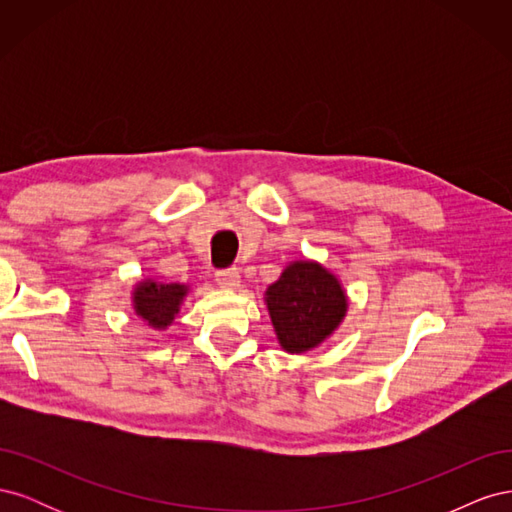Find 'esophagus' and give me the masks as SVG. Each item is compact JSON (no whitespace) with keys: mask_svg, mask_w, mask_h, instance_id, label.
Returning <instances> with one entry per match:
<instances>
[{"mask_svg":"<svg viewBox=\"0 0 512 512\" xmlns=\"http://www.w3.org/2000/svg\"><path fill=\"white\" fill-rule=\"evenodd\" d=\"M215 282L220 284V288L235 290V288H239V284H241V275H239V271H237L235 267H232V269H224V271L215 273Z\"/></svg>","mask_w":512,"mask_h":512,"instance_id":"34e87169","label":"esophagus"}]
</instances>
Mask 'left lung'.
<instances>
[{"label": "left lung", "instance_id": "obj_1", "mask_svg": "<svg viewBox=\"0 0 512 512\" xmlns=\"http://www.w3.org/2000/svg\"><path fill=\"white\" fill-rule=\"evenodd\" d=\"M277 342L290 354L318 348L342 324L348 297L342 282L316 260H294L265 292Z\"/></svg>", "mask_w": 512, "mask_h": 512}]
</instances>
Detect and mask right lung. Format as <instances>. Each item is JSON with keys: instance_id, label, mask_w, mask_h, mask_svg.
<instances>
[{"instance_id": "right-lung-1", "label": "right lung", "mask_w": 512, "mask_h": 512, "mask_svg": "<svg viewBox=\"0 0 512 512\" xmlns=\"http://www.w3.org/2000/svg\"><path fill=\"white\" fill-rule=\"evenodd\" d=\"M188 286L177 282L143 280L132 290L134 314L147 322L151 329L164 331L179 314L183 299L188 297Z\"/></svg>"}]
</instances>
